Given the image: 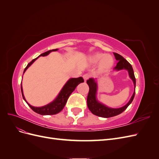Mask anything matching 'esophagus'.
<instances>
[{
    "label": "esophagus",
    "instance_id": "1",
    "mask_svg": "<svg viewBox=\"0 0 159 159\" xmlns=\"http://www.w3.org/2000/svg\"><path fill=\"white\" fill-rule=\"evenodd\" d=\"M89 77H90V75H89L88 74H84V75H83V78H84L85 81L86 80H88V79L89 78Z\"/></svg>",
    "mask_w": 159,
    "mask_h": 159
}]
</instances>
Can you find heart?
<instances>
[{"mask_svg": "<svg viewBox=\"0 0 159 159\" xmlns=\"http://www.w3.org/2000/svg\"><path fill=\"white\" fill-rule=\"evenodd\" d=\"M101 60L99 64V69L102 71H106L111 68L113 64V57L109 55H105L102 53H98L94 54L91 60L93 62H98Z\"/></svg>", "mask_w": 159, "mask_h": 159, "instance_id": "obj_1", "label": "heart"}]
</instances>
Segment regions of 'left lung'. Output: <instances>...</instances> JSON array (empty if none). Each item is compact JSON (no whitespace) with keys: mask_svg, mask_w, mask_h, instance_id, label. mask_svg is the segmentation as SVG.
I'll list each match as a JSON object with an SVG mask.
<instances>
[{"mask_svg":"<svg viewBox=\"0 0 159 159\" xmlns=\"http://www.w3.org/2000/svg\"><path fill=\"white\" fill-rule=\"evenodd\" d=\"M113 54L115 56V59H116L118 62L117 66L115 67V69L117 70H120L123 69H125L129 71V74L130 78H131L134 83V88L136 86V79L134 75L133 69L132 68V66L130 64L128 61L126 60L124 57L117 53L113 52ZM87 84L89 85V90L88 95L87 98V104L89 109L91 111V112L93 114L97 115L99 117H102L105 118H109L116 116L119 114L123 113L125 110L129 105L131 103L133 100L134 97V94H135V91L132 95V97L130 99L129 103L125 105V106L118 108V109H112L109 108L104 105L99 103L97 100H96V91H97V84L95 82V80L92 78H91L87 81Z\"/></svg>","mask_w":159,"mask_h":159,"instance_id":"obj_1","label":"left lung"}]
</instances>
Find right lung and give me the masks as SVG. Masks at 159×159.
<instances>
[{
  "instance_id": "1",
  "label": "right lung",
  "mask_w": 159,
  "mask_h": 159,
  "mask_svg": "<svg viewBox=\"0 0 159 159\" xmlns=\"http://www.w3.org/2000/svg\"><path fill=\"white\" fill-rule=\"evenodd\" d=\"M56 50H57V49L50 50L47 51L44 53H43V54H42L40 56H47L51 52L56 51ZM38 57L32 60L30 62V63L27 65V66L25 68V70H24V73H25V71L27 70L28 67H29L33 63V62L38 58ZM84 80L83 78H81V77H80V78H71V79H70L68 81V82H67L65 84V85L64 86V88H62V89L61 90L60 93H59L58 96H57V98L54 101V102H52V103L45 105V106L40 107H33V106H32V105H30V104H28L26 102V101L25 98V96H24V95H23L22 83H21V91H22V98H23L25 100V102L28 103V106H29L34 112H36L38 114H40V115H55V114H57V113H58L59 112H60L61 111L64 109L65 105L66 104L67 101H68L71 93L73 92V91H74V89H75L77 86H78V84H80L81 82H84Z\"/></svg>"
}]
</instances>
